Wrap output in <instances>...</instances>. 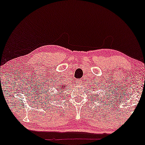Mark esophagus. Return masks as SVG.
Segmentation results:
<instances>
[{
	"instance_id": "34e87169",
	"label": "esophagus",
	"mask_w": 145,
	"mask_h": 145,
	"mask_svg": "<svg viewBox=\"0 0 145 145\" xmlns=\"http://www.w3.org/2000/svg\"><path fill=\"white\" fill-rule=\"evenodd\" d=\"M77 85H83V81H82V80L81 79H77Z\"/></svg>"
}]
</instances>
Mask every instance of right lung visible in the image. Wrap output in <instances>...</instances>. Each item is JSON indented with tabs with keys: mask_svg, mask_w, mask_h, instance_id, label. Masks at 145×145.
<instances>
[{
	"mask_svg": "<svg viewBox=\"0 0 145 145\" xmlns=\"http://www.w3.org/2000/svg\"><path fill=\"white\" fill-rule=\"evenodd\" d=\"M64 86H61V87H62V88H63V87H64ZM65 87H66V86H65ZM59 89H60V90H61V89H62V88H59Z\"/></svg>",
	"mask_w": 145,
	"mask_h": 145,
	"instance_id": "1",
	"label": "right lung"
}]
</instances>
